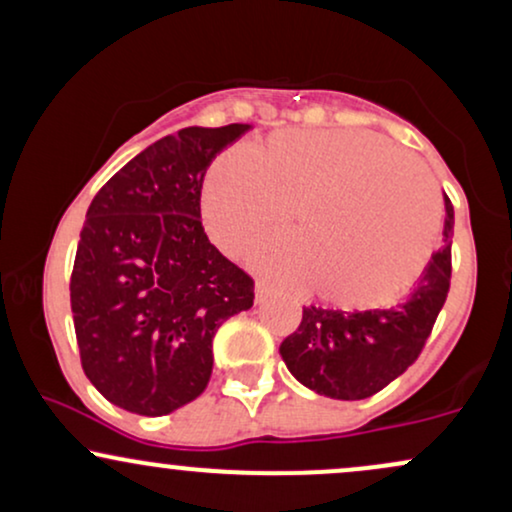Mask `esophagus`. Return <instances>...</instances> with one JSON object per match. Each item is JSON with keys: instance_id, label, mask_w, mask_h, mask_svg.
I'll use <instances>...</instances> for the list:
<instances>
[{"instance_id": "esophagus-1", "label": "esophagus", "mask_w": 512, "mask_h": 512, "mask_svg": "<svg viewBox=\"0 0 512 512\" xmlns=\"http://www.w3.org/2000/svg\"><path fill=\"white\" fill-rule=\"evenodd\" d=\"M269 296H272V289H269V284H264V281H260V284L255 286V301L257 303H264Z\"/></svg>"}]
</instances>
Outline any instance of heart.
<instances>
[{
  "mask_svg": "<svg viewBox=\"0 0 512 512\" xmlns=\"http://www.w3.org/2000/svg\"><path fill=\"white\" fill-rule=\"evenodd\" d=\"M293 211V243L269 245L257 267L313 284L342 308L392 303L436 250L440 199L395 144L361 129L279 132L255 158L228 151L209 170L204 221L228 252L274 236Z\"/></svg>",
  "mask_w": 512,
  "mask_h": 512,
  "instance_id": "b5f03b06",
  "label": "heart"
}]
</instances>
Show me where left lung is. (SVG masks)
Listing matches in <instances>:
<instances>
[{"label": "left lung", "instance_id": "8db88e82", "mask_svg": "<svg viewBox=\"0 0 512 512\" xmlns=\"http://www.w3.org/2000/svg\"><path fill=\"white\" fill-rule=\"evenodd\" d=\"M455 211L445 197L443 248L433 252L414 289L392 308L332 310L308 305L298 330L279 346L298 383L332 399H366L407 370L424 351L450 291Z\"/></svg>", "mask_w": 512, "mask_h": 512}]
</instances>
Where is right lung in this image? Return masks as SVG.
<instances>
[{
	"instance_id": "right-lung-1",
	"label": "right lung",
	"mask_w": 512,
	"mask_h": 512,
	"mask_svg": "<svg viewBox=\"0 0 512 512\" xmlns=\"http://www.w3.org/2000/svg\"><path fill=\"white\" fill-rule=\"evenodd\" d=\"M250 125L185 127L93 197L69 281L81 366L115 407L163 416L207 390L211 342L252 308L255 281L209 243L202 182Z\"/></svg>"
}]
</instances>
